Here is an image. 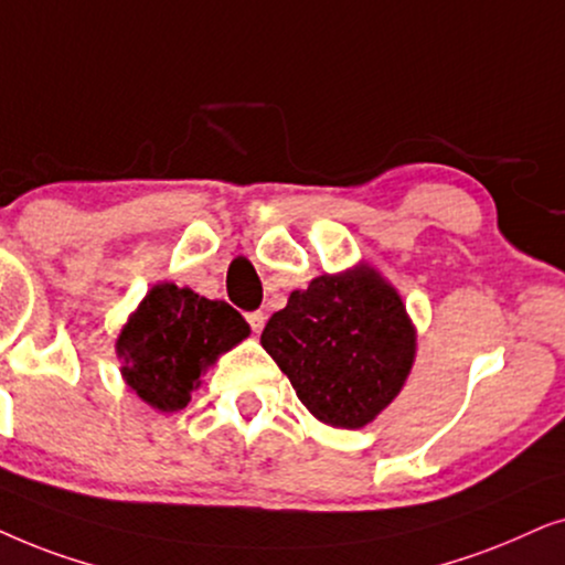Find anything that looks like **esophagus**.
<instances>
[{
  "mask_svg": "<svg viewBox=\"0 0 565 565\" xmlns=\"http://www.w3.org/2000/svg\"><path fill=\"white\" fill-rule=\"evenodd\" d=\"M245 320H247V326L253 328V333H260L263 326H266V315L263 312H247Z\"/></svg>",
  "mask_w": 565,
  "mask_h": 565,
  "instance_id": "esophagus-1",
  "label": "esophagus"
}]
</instances>
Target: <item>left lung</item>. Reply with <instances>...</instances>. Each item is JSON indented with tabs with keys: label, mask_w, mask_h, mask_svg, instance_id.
<instances>
[{
	"label": "left lung",
	"mask_w": 565,
	"mask_h": 565,
	"mask_svg": "<svg viewBox=\"0 0 565 565\" xmlns=\"http://www.w3.org/2000/svg\"><path fill=\"white\" fill-rule=\"evenodd\" d=\"M260 343L307 411L338 428H361L385 411L416 353L401 297L372 268L322 274L291 291Z\"/></svg>",
	"instance_id": "1"
}]
</instances>
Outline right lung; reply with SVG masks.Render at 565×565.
I'll return each instance as SVG.
<instances>
[{
    "label": "right lung",
    "instance_id": "obj_1",
    "mask_svg": "<svg viewBox=\"0 0 565 565\" xmlns=\"http://www.w3.org/2000/svg\"><path fill=\"white\" fill-rule=\"evenodd\" d=\"M247 333L243 315L227 302H212L175 284H157L120 330V372L152 408L180 411L199 387L201 372Z\"/></svg>",
    "mask_w": 565,
    "mask_h": 565
}]
</instances>
